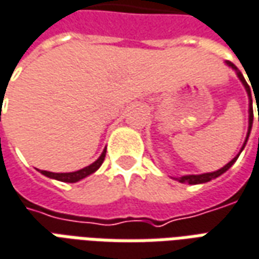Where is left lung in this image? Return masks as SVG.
<instances>
[{"label":"left lung","instance_id":"8db88e82","mask_svg":"<svg viewBox=\"0 0 259 259\" xmlns=\"http://www.w3.org/2000/svg\"><path fill=\"white\" fill-rule=\"evenodd\" d=\"M226 64L230 67V68H233L234 71H236L237 77H238V79L241 81V84L244 85V88H245V91H247V94H248V132H247V137H245V142H244L243 147H241V150H240V153L233 158L231 161H229L224 167H222L220 169H218V171H213V172H205V174H198V175H182V177H174V180L178 181V182H181V184H189V185H198V184H205V182H209V181L214 180V178H218V177H220L222 174H224L229 168L234 164L237 161V158H238V155L241 154V151L244 150V147H245V144H247V142H248V137H249V133H251V129H252V119H254V112H252V97H251V90H249L248 84H247V81H245V78H244V75L241 74V71L237 68L233 63H230V61H226ZM258 122H259V109H258Z\"/></svg>","mask_w":259,"mask_h":259}]
</instances>
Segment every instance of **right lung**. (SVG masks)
Listing matches in <instances>:
<instances>
[{
	"label": "right lung",
	"mask_w": 259,
	"mask_h": 259,
	"mask_svg": "<svg viewBox=\"0 0 259 259\" xmlns=\"http://www.w3.org/2000/svg\"><path fill=\"white\" fill-rule=\"evenodd\" d=\"M105 154H106V148H104L102 154L99 155L98 160L94 161L92 164H90L88 167L82 168V169H78V171H74V172H50V171H40L45 177H49L52 180L61 181V182H70V184H74V182H78V181L84 180L88 175L94 174L97 169H98L102 162L105 160Z\"/></svg>",
	"instance_id": "right-lung-1"
}]
</instances>
